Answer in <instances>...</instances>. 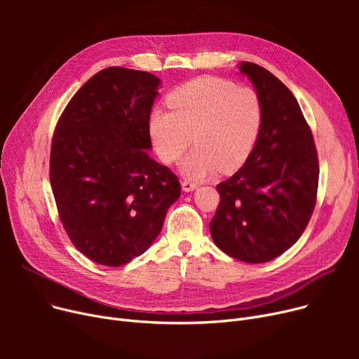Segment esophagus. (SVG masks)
Listing matches in <instances>:
<instances>
[{"label": "esophagus", "instance_id": "obj_1", "mask_svg": "<svg viewBox=\"0 0 359 359\" xmlns=\"http://www.w3.org/2000/svg\"><path fill=\"white\" fill-rule=\"evenodd\" d=\"M196 187H198V184L195 182H191V180H183L182 182V189L184 192H192V191L196 189Z\"/></svg>", "mask_w": 359, "mask_h": 359}]
</instances>
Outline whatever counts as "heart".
I'll list each match as a JSON object with an SVG mask.
<instances>
[{
  "mask_svg": "<svg viewBox=\"0 0 359 359\" xmlns=\"http://www.w3.org/2000/svg\"><path fill=\"white\" fill-rule=\"evenodd\" d=\"M172 110L154 109L148 130L164 163L177 161L194 142L196 148L183 163L182 173L205 179L215 172L231 173L250 156L259 138L263 109L257 93L233 81L202 77L167 96Z\"/></svg>",
  "mask_w": 359,
  "mask_h": 359,
  "instance_id": "heart-1",
  "label": "heart"
}]
</instances>
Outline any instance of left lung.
<instances>
[{
    "instance_id": "1",
    "label": "left lung",
    "mask_w": 359,
    "mask_h": 359,
    "mask_svg": "<svg viewBox=\"0 0 359 359\" xmlns=\"http://www.w3.org/2000/svg\"><path fill=\"white\" fill-rule=\"evenodd\" d=\"M238 69L262 102L255 148L237 173L221 182L210 222L217 248L246 263H265L304 233L316 205L318 158L313 134L290 88L257 64Z\"/></svg>"
}]
</instances>
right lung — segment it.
I'll return each instance as SVG.
<instances>
[{
	"instance_id": "add662e5",
	"label": "right lung",
	"mask_w": 359,
	"mask_h": 359,
	"mask_svg": "<svg viewBox=\"0 0 359 359\" xmlns=\"http://www.w3.org/2000/svg\"><path fill=\"white\" fill-rule=\"evenodd\" d=\"M161 80L110 67L74 94L50 147V186L72 244L90 260L122 266L160 234L180 198L172 170L149 157L148 118Z\"/></svg>"
}]
</instances>
